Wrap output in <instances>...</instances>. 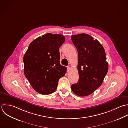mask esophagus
Instances as JSON below:
<instances>
[{
	"label": "esophagus",
	"mask_w": 128,
	"mask_h": 128,
	"mask_svg": "<svg viewBox=\"0 0 128 128\" xmlns=\"http://www.w3.org/2000/svg\"><path fill=\"white\" fill-rule=\"evenodd\" d=\"M70 70V67L68 66V67H67V70H68V71H69Z\"/></svg>",
	"instance_id": "esophagus-1"
}]
</instances>
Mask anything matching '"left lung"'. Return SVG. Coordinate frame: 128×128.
Segmentation results:
<instances>
[{
    "instance_id": "1",
    "label": "left lung",
    "mask_w": 128,
    "mask_h": 128,
    "mask_svg": "<svg viewBox=\"0 0 128 128\" xmlns=\"http://www.w3.org/2000/svg\"><path fill=\"white\" fill-rule=\"evenodd\" d=\"M78 53V82L71 85L79 96L93 93L102 84L108 71V64L103 46L91 36L82 33L71 36Z\"/></svg>"
}]
</instances>
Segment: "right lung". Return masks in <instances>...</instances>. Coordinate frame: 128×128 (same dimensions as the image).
<instances>
[{
	"mask_svg": "<svg viewBox=\"0 0 128 128\" xmlns=\"http://www.w3.org/2000/svg\"><path fill=\"white\" fill-rule=\"evenodd\" d=\"M65 40L61 34H44L30 44L24 55V75L32 88L41 94L53 93L59 79L66 73L67 68L60 64L59 50Z\"/></svg>",
	"mask_w": 128,
	"mask_h": 128,
	"instance_id": "add662e5",
	"label": "right lung"
}]
</instances>
